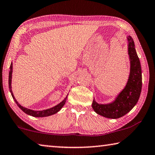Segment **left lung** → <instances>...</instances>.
<instances>
[{
    "label": "left lung",
    "mask_w": 155,
    "mask_h": 155,
    "mask_svg": "<svg viewBox=\"0 0 155 155\" xmlns=\"http://www.w3.org/2000/svg\"><path fill=\"white\" fill-rule=\"evenodd\" d=\"M127 40L130 72L127 85L113 103L101 104L97 103L95 101L92 103L94 111L108 118L117 119L127 114L137 104L140 96L142 86L140 61L135 51L133 38L128 36Z\"/></svg>",
    "instance_id": "1"
}]
</instances>
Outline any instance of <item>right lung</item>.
<instances>
[{
    "instance_id": "1",
    "label": "right lung",
    "mask_w": 155,
    "mask_h": 155,
    "mask_svg": "<svg viewBox=\"0 0 155 155\" xmlns=\"http://www.w3.org/2000/svg\"><path fill=\"white\" fill-rule=\"evenodd\" d=\"M12 64H11L10 65V71L9 73V91L12 94V96L13 97V98L15 102V103L17 104V105L20 107V108L23 111H24L25 114H27L29 115H32L33 117H46V116H49V115H53L54 114H56V113L58 112L60 109H61L63 106L65 104V103L66 102V99H67V97L65 98L64 101L62 102H61L59 104H57V105L54 106V107H52L51 109H46V110H43V111H33V110H31L29 109H27V108H25V107L21 106L20 104L18 103V101L15 100V97L14 96V94L12 93Z\"/></svg>"
}]
</instances>
